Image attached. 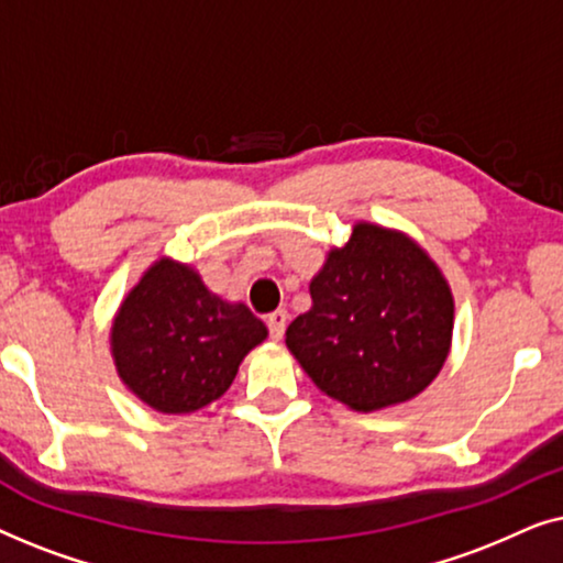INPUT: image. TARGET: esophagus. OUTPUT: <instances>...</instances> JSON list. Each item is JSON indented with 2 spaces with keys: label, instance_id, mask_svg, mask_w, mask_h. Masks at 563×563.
<instances>
[{
  "label": "esophagus",
  "instance_id": "esophagus-1",
  "mask_svg": "<svg viewBox=\"0 0 563 563\" xmlns=\"http://www.w3.org/2000/svg\"><path fill=\"white\" fill-rule=\"evenodd\" d=\"M287 320H289V314L284 312V310H276V312H272L268 314V333H272V338L274 341H282L284 338V330H287Z\"/></svg>",
  "mask_w": 563,
  "mask_h": 563
}]
</instances>
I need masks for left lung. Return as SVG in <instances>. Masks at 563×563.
Returning <instances> with one entry per match:
<instances>
[{"label":"left lung","mask_w":563,"mask_h":563,"mask_svg":"<svg viewBox=\"0 0 563 563\" xmlns=\"http://www.w3.org/2000/svg\"><path fill=\"white\" fill-rule=\"evenodd\" d=\"M310 297V310L287 328V349L328 397L374 412L418 397L441 374L453 295L402 230L356 222L349 243L328 251Z\"/></svg>","instance_id":"obj_1"}]
</instances>
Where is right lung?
<instances>
[{"label": "right lung", "instance_id": "add662e5", "mask_svg": "<svg viewBox=\"0 0 563 563\" xmlns=\"http://www.w3.org/2000/svg\"><path fill=\"white\" fill-rule=\"evenodd\" d=\"M268 330L243 302L207 289L195 266L168 256L145 268L110 330L120 382L164 415H189L220 399Z\"/></svg>", "mask_w": 563, "mask_h": 563}]
</instances>
